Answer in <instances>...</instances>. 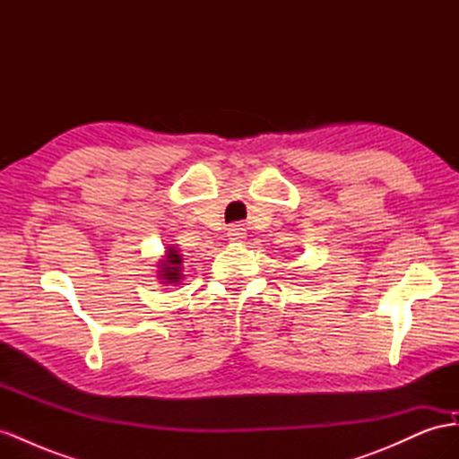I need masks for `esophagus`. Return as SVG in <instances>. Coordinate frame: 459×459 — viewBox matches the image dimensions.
<instances>
[{
	"label": "esophagus",
	"mask_w": 459,
	"mask_h": 459,
	"mask_svg": "<svg viewBox=\"0 0 459 459\" xmlns=\"http://www.w3.org/2000/svg\"><path fill=\"white\" fill-rule=\"evenodd\" d=\"M230 241H243L247 238V228L243 224H233L228 228Z\"/></svg>",
	"instance_id": "1"
}]
</instances>
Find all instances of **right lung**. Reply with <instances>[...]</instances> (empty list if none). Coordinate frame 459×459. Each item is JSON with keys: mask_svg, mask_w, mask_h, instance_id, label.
Instances as JSON below:
<instances>
[{"mask_svg": "<svg viewBox=\"0 0 459 459\" xmlns=\"http://www.w3.org/2000/svg\"><path fill=\"white\" fill-rule=\"evenodd\" d=\"M160 277L162 283H178L182 280V255H178L176 248L166 251V258L160 262Z\"/></svg>", "mask_w": 459, "mask_h": 459, "instance_id": "add662e5", "label": "right lung"}]
</instances>
